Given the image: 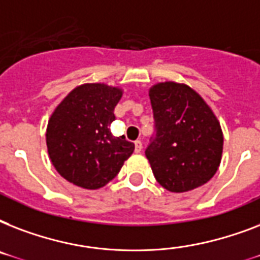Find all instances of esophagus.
I'll list each match as a JSON object with an SVG mask.
<instances>
[{
  "label": "esophagus",
  "instance_id": "esophagus-1",
  "mask_svg": "<svg viewBox=\"0 0 260 260\" xmlns=\"http://www.w3.org/2000/svg\"><path fill=\"white\" fill-rule=\"evenodd\" d=\"M142 148H143L142 142H140V140H136V142H135V151H136V152H140Z\"/></svg>",
  "mask_w": 260,
  "mask_h": 260
}]
</instances>
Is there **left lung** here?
<instances>
[{"mask_svg":"<svg viewBox=\"0 0 260 260\" xmlns=\"http://www.w3.org/2000/svg\"><path fill=\"white\" fill-rule=\"evenodd\" d=\"M150 100L155 135L146 156L159 185L183 193L206 183L220 166L224 142L212 109L183 83H158Z\"/></svg>","mask_w":260,"mask_h":260,"instance_id":"8db88e82","label":"left lung"}]
</instances>
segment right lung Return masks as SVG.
I'll return each mask as SVG.
<instances>
[{"instance_id":"add662e5","label":"right lung","mask_w":260,"mask_h":260,"mask_svg":"<svg viewBox=\"0 0 260 260\" xmlns=\"http://www.w3.org/2000/svg\"><path fill=\"white\" fill-rule=\"evenodd\" d=\"M122 90L105 83L75 87L51 116L47 148L64 179L83 189H100L110 182L135 150L125 136H113L110 124Z\"/></svg>"}]
</instances>
